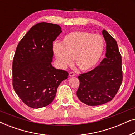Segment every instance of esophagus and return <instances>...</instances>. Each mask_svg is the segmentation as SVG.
I'll return each instance as SVG.
<instances>
[{
    "instance_id": "34e87169",
    "label": "esophagus",
    "mask_w": 135,
    "mask_h": 135,
    "mask_svg": "<svg viewBox=\"0 0 135 135\" xmlns=\"http://www.w3.org/2000/svg\"><path fill=\"white\" fill-rule=\"evenodd\" d=\"M75 75V74L74 73H73V72H70L69 74V76L71 77H74Z\"/></svg>"
}]
</instances>
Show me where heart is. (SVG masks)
<instances>
[{"mask_svg": "<svg viewBox=\"0 0 135 135\" xmlns=\"http://www.w3.org/2000/svg\"><path fill=\"white\" fill-rule=\"evenodd\" d=\"M104 40L99 34L82 31H74L66 35L61 44L55 42L53 50L61 67L66 68L74 62L81 71L93 69L102 56Z\"/></svg>", "mask_w": 135, "mask_h": 135, "instance_id": "obj_1", "label": "heart"}]
</instances>
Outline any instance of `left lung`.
<instances>
[{"label":"left lung","mask_w":135,"mask_h":135,"mask_svg":"<svg viewBox=\"0 0 135 135\" xmlns=\"http://www.w3.org/2000/svg\"><path fill=\"white\" fill-rule=\"evenodd\" d=\"M102 34L106 43V58L99 66L79 75L77 96L88 106H99L111 101L122 82V57L115 40L105 30Z\"/></svg>","instance_id":"obj_1"}]
</instances>
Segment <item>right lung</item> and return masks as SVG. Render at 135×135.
<instances>
[{
    "mask_svg": "<svg viewBox=\"0 0 135 135\" xmlns=\"http://www.w3.org/2000/svg\"><path fill=\"white\" fill-rule=\"evenodd\" d=\"M62 32L58 25L42 22L25 34L13 61V86L23 102L32 108L47 106L57 88L67 79V71L53 67V42Z\"/></svg>",
    "mask_w": 135,
    "mask_h": 135,
    "instance_id": "right-lung-1",
    "label": "right lung"
}]
</instances>
